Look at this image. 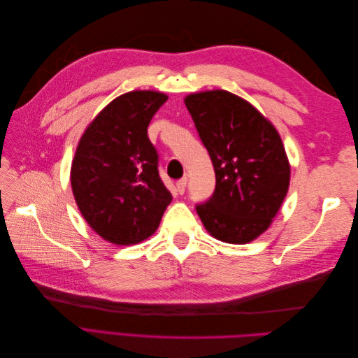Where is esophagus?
I'll list each match as a JSON object with an SVG mask.
<instances>
[{
  "instance_id": "34e87169",
  "label": "esophagus",
  "mask_w": 358,
  "mask_h": 358,
  "mask_svg": "<svg viewBox=\"0 0 358 358\" xmlns=\"http://www.w3.org/2000/svg\"><path fill=\"white\" fill-rule=\"evenodd\" d=\"M187 183H188V179H187V178H182V179H179V180L176 182V189H178V192H179V194H183V192H185V189H187Z\"/></svg>"
}]
</instances>
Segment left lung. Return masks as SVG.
<instances>
[{"mask_svg": "<svg viewBox=\"0 0 358 358\" xmlns=\"http://www.w3.org/2000/svg\"><path fill=\"white\" fill-rule=\"evenodd\" d=\"M185 106L210 155L216 185L196 206L215 239L248 243L264 233L289 185V164L275 127L254 106L222 90L191 94Z\"/></svg>", "mask_w": 358, "mask_h": 358, "instance_id": "left-lung-1", "label": "left lung"}]
</instances>
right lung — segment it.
<instances>
[{"label": "right lung", "mask_w": 358, "mask_h": 358, "mask_svg": "<svg viewBox=\"0 0 358 358\" xmlns=\"http://www.w3.org/2000/svg\"><path fill=\"white\" fill-rule=\"evenodd\" d=\"M167 95L117 96L86 128L71 164L76 203L91 229L115 245H136L158 229L171 194L158 173L148 125Z\"/></svg>", "instance_id": "obj_1"}]
</instances>
